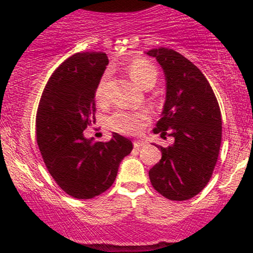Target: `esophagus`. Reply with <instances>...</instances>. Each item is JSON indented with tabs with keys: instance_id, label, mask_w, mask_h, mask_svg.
<instances>
[{
	"instance_id": "obj_1",
	"label": "esophagus",
	"mask_w": 253,
	"mask_h": 253,
	"mask_svg": "<svg viewBox=\"0 0 253 253\" xmlns=\"http://www.w3.org/2000/svg\"><path fill=\"white\" fill-rule=\"evenodd\" d=\"M145 144H146V143H145V141H143V140H134V141H133L134 149H140V147L144 146Z\"/></svg>"
}]
</instances>
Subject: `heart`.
Here are the masks:
<instances>
[{"label": "heart", "instance_id": "1", "mask_svg": "<svg viewBox=\"0 0 253 253\" xmlns=\"http://www.w3.org/2000/svg\"><path fill=\"white\" fill-rule=\"evenodd\" d=\"M129 76L135 81L139 85L145 86L147 84L157 80V70L152 63L149 60L138 58L129 63L128 68ZM107 82H108V75H103L96 88V98L103 100L106 97ZM150 121V114L146 110H138V112H120L114 113L109 118V127L113 130L123 134H135L139 133L141 128Z\"/></svg>", "mask_w": 253, "mask_h": 253}]
</instances>
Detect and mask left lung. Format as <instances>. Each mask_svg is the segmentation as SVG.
Instances as JSON below:
<instances>
[{
	"instance_id": "obj_1",
	"label": "left lung",
	"mask_w": 253,
	"mask_h": 253,
	"mask_svg": "<svg viewBox=\"0 0 253 253\" xmlns=\"http://www.w3.org/2000/svg\"><path fill=\"white\" fill-rule=\"evenodd\" d=\"M163 69L167 95L153 133L173 136L159 146L162 159L149 171L153 188L171 201H184L210 182L221 145V112L210 82L197 66L171 48L146 52Z\"/></svg>"
}]
</instances>
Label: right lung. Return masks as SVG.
<instances>
[{"instance_id":"right-lung-1","label":"right lung","mask_w":253,"mask_h":253,"mask_svg":"<svg viewBox=\"0 0 253 253\" xmlns=\"http://www.w3.org/2000/svg\"><path fill=\"white\" fill-rule=\"evenodd\" d=\"M108 57L75 53L52 74L37 112V143L50 175L66 194L88 200L109 189L119 165L129 155V139L113 133L107 143L85 138L96 123L95 94Z\"/></svg>"}]
</instances>
